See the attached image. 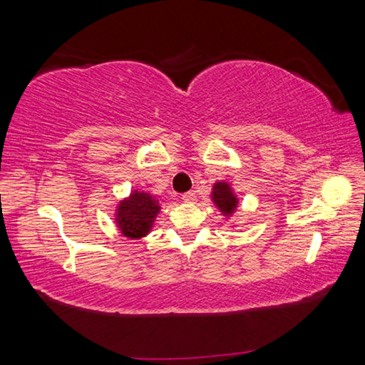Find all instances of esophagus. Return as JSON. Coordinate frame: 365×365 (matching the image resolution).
<instances>
[{"label": "esophagus", "instance_id": "34e87169", "mask_svg": "<svg viewBox=\"0 0 365 365\" xmlns=\"http://www.w3.org/2000/svg\"><path fill=\"white\" fill-rule=\"evenodd\" d=\"M182 200L185 202H195L196 201V193H195V191H187V193L182 195Z\"/></svg>", "mask_w": 365, "mask_h": 365}]
</instances>
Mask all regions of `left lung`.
<instances>
[{
	"label": "left lung",
	"instance_id": "obj_1",
	"mask_svg": "<svg viewBox=\"0 0 365 365\" xmlns=\"http://www.w3.org/2000/svg\"><path fill=\"white\" fill-rule=\"evenodd\" d=\"M211 197L214 205L219 207V211L224 215H227V217H230V215L237 211L238 197L233 193L232 187L227 182L214 183Z\"/></svg>",
	"mask_w": 365,
	"mask_h": 365
}]
</instances>
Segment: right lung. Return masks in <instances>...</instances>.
<instances>
[{
    "label": "right lung",
    "mask_w": 365,
    "mask_h": 365,
    "mask_svg": "<svg viewBox=\"0 0 365 365\" xmlns=\"http://www.w3.org/2000/svg\"><path fill=\"white\" fill-rule=\"evenodd\" d=\"M159 211L160 206L156 196L135 190L117 206L115 224L122 235L138 240L151 232L154 219Z\"/></svg>",
    "instance_id": "obj_1"
}]
</instances>
